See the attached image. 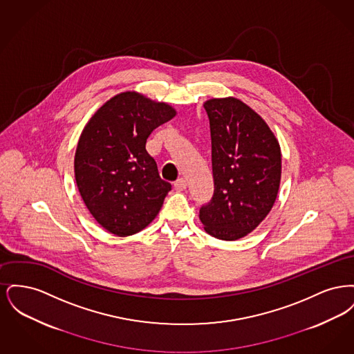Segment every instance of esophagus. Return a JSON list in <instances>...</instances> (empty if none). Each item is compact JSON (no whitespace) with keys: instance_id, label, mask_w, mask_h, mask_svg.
Wrapping results in <instances>:
<instances>
[{"instance_id":"obj_1","label":"esophagus","mask_w":354,"mask_h":354,"mask_svg":"<svg viewBox=\"0 0 354 354\" xmlns=\"http://www.w3.org/2000/svg\"><path fill=\"white\" fill-rule=\"evenodd\" d=\"M185 187H187V183H185V179H183V178L178 179V180L174 183V188H175L176 191H183V189H185Z\"/></svg>"}]
</instances>
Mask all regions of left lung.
Returning <instances> with one entry per match:
<instances>
[{
  "label": "left lung",
  "instance_id": "obj_1",
  "mask_svg": "<svg viewBox=\"0 0 354 354\" xmlns=\"http://www.w3.org/2000/svg\"><path fill=\"white\" fill-rule=\"evenodd\" d=\"M212 146L214 196L203 205L204 231L234 241L267 218L281 180V150L270 126L244 102H204Z\"/></svg>",
  "mask_w": 354,
  "mask_h": 354
}]
</instances>
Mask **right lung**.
<instances>
[{
	"label": "right lung",
	"instance_id": "right-lung-1",
	"mask_svg": "<svg viewBox=\"0 0 354 354\" xmlns=\"http://www.w3.org/2000/svg\"><path fill=\"white\" fill-rule=\"evenodd\" d=\"M175 115L165 102L124 91L86 123L74 158L75 182L87 209L110 234H138L159 214L171 185L159 176L146 143Z\"/></svg>",
	"mask_w": 354,
	"mask_h": 354
}]
</instances>
